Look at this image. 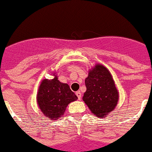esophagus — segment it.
Wrapping results in <instances>:
<instances>
[{"label": "esophagus", "instance_id": "esophagus-1", "mask_svg": "<svg viewBox=\"0 0 152 152\" xmlns=\"http://www.w3.org/2000/svg\"><path fill=\"white\" fill-rule=\"evenodd\" d=\"M76 95H77V98H78V99L79 100H80V99H81V98H82V95H81V92H80V91H78V92H76Z\"/></svg>", "mask_w": 152, "mask_h": 152}]
</instances>
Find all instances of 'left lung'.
Wrapping results in <instances>:
<instances>
[{
  "label": "left lung",
  "mask_w": 152,
  "mask_h": 152,
  "mask_svg": "<svg viewBox=\"0 0 152 152\" xmlns=\"http://www.w3.org/2000/svg\"><path fill=\"white\" fill-rule=\"evenodd\" d=\"M86 91L83 101L92 114L104 118L118 104V92L110 72L105 66L96 64L85 79Z\"/></svg>",
  "instance_id": "obj_1"
}]
</instances>
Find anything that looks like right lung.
Wrapping results in <instances>:
<instances>
[{
	"label": "right lung",
	"instance_id": "right-lung-1",
	"mask_svg": "<svg viewBox=\"0 0 152 152\" xmlns=\"http://www.w3.org/2000/svg\"><path fill=\"white\" fill-rule=\"evenodd\" d=\"M53 79H44L41 82L37 101L42 113L47 118L56 120L63 116L68 104L77 99L67 83H61L53 73Z\"/></svg>",
	"mask_w": 152,
	"mask_h": 152
}]
</instances>
